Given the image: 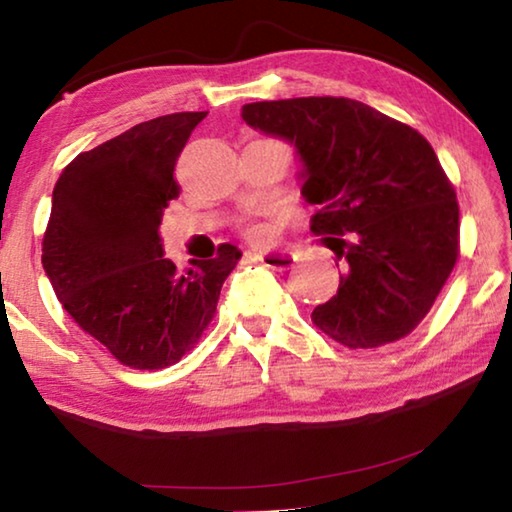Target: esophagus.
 Masks as SVG:
<instances>
[{"instance_id": "esophagus-1", "label": "esophagus", "mask_w": 512, "mask_h": 512, "mask_svg": "<svg viewBox=\"0 0 512 512\" xmlns=\"http://www.w3.org/2000/svg\"><path fill=\"white\" fill-rule=\"evenodd\" d=\"M257 262H262L266 268L273 271H289V268L298 262V255L293 250H266V253H257Z\"/></svg>"}]
</instances>
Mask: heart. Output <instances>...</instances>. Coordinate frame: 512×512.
<instances>
[{
    "label": "heart",
    "instance_id": "heart-1",
    "mask_svg": "<svg viewBox=\"0 0 512 512\" xmlns=\"http://www.w3.org/2000/svg\"><path fill=\"white\" fill-rule=\"evenodd\" d=\"M246 232H248V237H253V239H264L268 235V230L262 228V225H250Z\"/></svg>",
    "mask_w": 512,
    "mask_h": 512
}]
</instances>
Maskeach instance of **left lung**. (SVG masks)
Masks as SVG:
<instances>
[{
  "mask_svg": "<svg viewBox=\"0 0 512 512\" xmlns=\"http://www.w3.org/2000/svg\"><path fill=\"white\" fill-rule=\"evenodd\" d=\"M255 131L289 142L300 194L320 210L311 232L345 259L336 296L311 320L345 348H379L427 316L458 257V203L431 144L343 97L257 101Z\"/></svg>",
  "mask_w": 512,
  "mask_h": 512,
  "instance_id": "left-lung-1",
  "label": "left lung"
}]
</instances>
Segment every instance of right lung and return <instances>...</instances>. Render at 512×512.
I'll return each instance as SVG.
<instances>
[{"mask_svg": "<svg viewBox=\"0 0 512 512\" xmlns=\"http://www.w3.org/2000/svg\"><path fill=\"white\" fill-rule=\"evenodd\" d=\"M207 112L133 126L76 155L60 173L42 241V266L60 305L112 357L137 370L178 363L194 348L237 266V246L176 271L160 223L178 196L173 167Z\"/></svg>", "mask_w": 512, "mask_h": 512, "instance_id": "obj_1", "label": "right lung"}]
</instances>
